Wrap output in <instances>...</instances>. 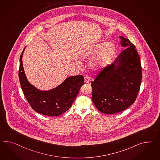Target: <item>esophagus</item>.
I'll return each instance as SVG.
<instances>
[{
    "instance_id": "1",
    "label": "esophagus",
    "mask_w": 160,
    "mask_h": 160,
    "mask_svg": "<svg viewBox=\"0 0 160 160\" xmlns=\"http://www.w3.org/2000/svg\"><path fill=\"white\" fill-rule=\"evenodd\" d=\"M84 81H85V83H89L90 81V77L89 75H85L84 77Z\"/></svg>"
}]
</instances>
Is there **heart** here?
I'll use <instances>...</instances> for the list:
<instances>
[{"mask_svg":"<svg viewBox=\"0 0 160 160\" xmlns=\"http://www.w3.org/2000/svg\"><path fill=\"white\" fill-rule=\"evenodd\" d=\"M114 48L110 43H98L91 47L88 50L86 55L89 56L96 53L91 63L94 69H99L105 67L111 62L114 55Z\"/></svg>","mask_w":160,"mask_h":160,"instance_id":"heart-1","label":"heart"}]
</instances>
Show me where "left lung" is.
Returning <instances> with one entry per match:
<instances>
[{"mask_svg":"<svg viewBox=\"0 0 160 160\" xmlns=\"http://www.w3.org/2000/svg\"><path fill=\"white\" fill-rule=\"evenodd\" d=\"M122 51L91 82L92 102L101 112L113 114L133 104L142 78L139 55L129 39L120 37Z\"/></svg>","mask_w":160,"mask_h":160,"instance_id":"8db88e82","label":"left lung"}]
</instances>
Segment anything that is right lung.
Segmentation results:
<instances>
[{
    "instance_id": "right-lung-1",
    "label": "right lung",
    "mask_w": 160,
    "mask_h": 160,
    "mask_svg": "<svg viewBox=\"0 0 160 160\" xmlns=\"http://www.w3.org/2000/svg\"><path fill=\"white\" fill-rule=\"evenodd\" d=\"M21 54L18 77L21 87L25 97L33 110L48 116H58L68 110L76 98L80 88L83 85V75L67 78L55 89L50 91H41L27 81L22 66Z\"/></svg>"
}]
</instances>
